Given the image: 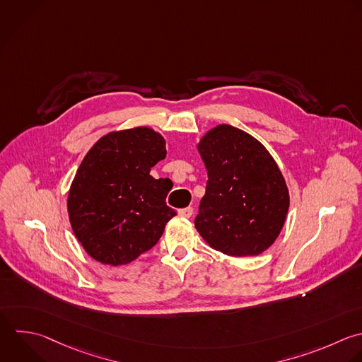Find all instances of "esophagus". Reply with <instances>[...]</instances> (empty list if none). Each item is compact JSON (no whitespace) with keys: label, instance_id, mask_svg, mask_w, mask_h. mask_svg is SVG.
Returning a JSON list of instances; mask_svg holds the SVG:
<instances>
[{"label":"esophagus","instance_id":"34e87169","mask_svg":"<svg viewBox=\"0 0 362 362\" xmlns=\"http://www.w3.org/2000/svg\"><path fill=\"white\" fill-rule=\"evenodd\" d=\"M192 212H194V209H192L191 206H188V208H182V209H180V211H178V215H180V216H182V218H189V216L192 215Z\"/></svg>","mask_w":362,"mask_h":362}]
</instances>
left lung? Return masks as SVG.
<instances>
[{
  "instance_id": "obj_1",
  "label": "left lung",
  "mask_w": 362,
  "mask_h": 362,
  "mask_svg": "<svg viewBox=\"0 0 362 362\" xmlns=\"http://www.w3.org/2000/svg\"><path fill=\"white\" fill-rule=\"evenodd\" d=\"M208 173L195 228L215 250L257 256L277 239L290 205L284 177L266 147L229 124L208 130L197 144Z\"/></svg>"
}]
</instances>
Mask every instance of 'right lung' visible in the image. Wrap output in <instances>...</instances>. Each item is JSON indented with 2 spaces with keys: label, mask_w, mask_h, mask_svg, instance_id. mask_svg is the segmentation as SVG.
Here are the masks:
<instances>
[{
  "label": "right lung",
  "mask_w": 362,
  "mask_h": 362,
  "mask_svg": "<svg viewBox=\"0 0 362 362\" xmlns=\"http://www.w3.org/2000/svg\"><path fill=\"white\" fill-rule=\"evenodd\" d=\"M165 139L150 127L110 132L81 163L68 194L72 230L95 260L122 266L150 250L175 211L170 182L150 175L165 158Z\"/></svg>",
  "instance_id": "right-lung-1"
}]
</instances>
